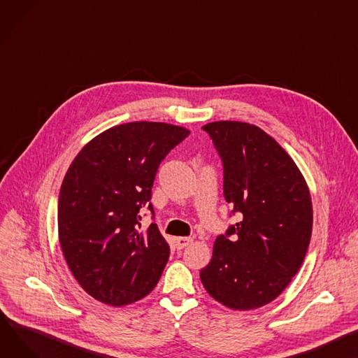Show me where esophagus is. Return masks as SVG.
<instances>
[{
    "mask_svg": "<svg viewBox=\"0 0 358 358\" xmlns=\"http://www.w3.org/2000/svg\"><path fill=\"white\" fill-rule=\"evenodd\" d=\"M174 242H176L177 249H184L188 245L193 243V239H192V237H176Z\"/></svg>",
    "mask_w": 358,
    "mask_h": 358,
    "instance_id": "34e87169",
    "label": "esophagus"
}]
</instances>
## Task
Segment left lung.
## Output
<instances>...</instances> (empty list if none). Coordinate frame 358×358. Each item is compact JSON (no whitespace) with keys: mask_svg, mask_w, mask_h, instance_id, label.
<instances>
[{"mask_svg":"<svg viewBox=\"0 0 358 358\" xmlns=\"http://www.w3.org/2000/svg\"><path fill=\"white\" fill-rule=\"evenodd\" d=\"M203 129L223 159L224 199L243 219L217 237L200 279L217 302L249 311L276 299L298 273L313 233L311 194L295 161L264 129L239 121Z\"/></svg>","mask_w":358,"mask_h":358,"instance_id":"8db88e82","label":"left lung"}]
</instances>
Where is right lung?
I'll use <instances>...</instances> for the list:
<instances>
[{
	"label": "right lung",
	"instance_id": "obj_1",
	"mask_svg": "<svg viewBox=\"0 0 358 358\" xmlns=\"http://www.w3.org/2000/svg\"><path fill=\"white\" fill-rule=\"evenodd\" d=\"M189 131L136 121L90 139L63 178L57 227L66 264L92 298L122 306L147 296L170 257L155 223L141 230L139 208L152 211L161 161Z\"/></svg>",
	"mask_w": 358,
	"mask_h": 358
}]
</instances>
